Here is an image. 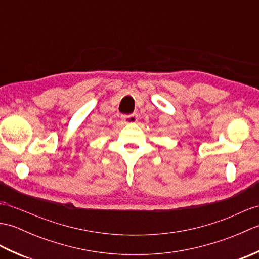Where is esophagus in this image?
Masks as SVG:
<instances>
[{
	"mask_svg": "<svg viewBox=\"0 0 259 259\" xmlns=\"http://www.w3.org/2000/svg\"><path fill=\"white\" fill-rule=\"evenodd\" d=\"M122 120H123V122L124 123H128V124H130V123H136L137 121H138V117H137V114L136 113H131V114H123L122 117Z\"/></svg>",
	"mask_w": 259,
	"mask_h": 259,
	"instance_id": "1",
	"label": "esophagus"
}]
</instances>
